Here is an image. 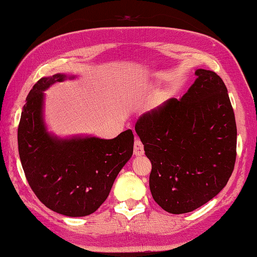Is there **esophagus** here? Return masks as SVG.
<instances>
[{
    "label": "esophagus",
    "mask_w": 257,
    "mask_h": 257,
    "mask_svg": "<svg viewBox=\"0 0 257 257\" xmlns=\"http://www.w3.org/2000/svg\"><path fill=\"white\" fill-rule=\"evenodd\" d=\"M134 153H135V156H137V157L143 156V153H145V147H143V143L138 138H136V140H135Z\"/></svg>",
    "instance_id": "34e87169"
}]
</instances>
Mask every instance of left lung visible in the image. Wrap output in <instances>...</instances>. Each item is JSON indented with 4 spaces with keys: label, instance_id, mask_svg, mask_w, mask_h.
<instances>
[{
    "label": "left lung",
    "instance_id": "left-lung-1",
    "mask_svg": "<svg viewBox=\"0 0 257 257\" xmlns=\"http://www.w3.org/2000/svg\"><path fill=\"white\" fill-rule=\"evenodd\" d=\"M195 74L181 99L146 112L135 127L152 164L153 199L174 214L193 211L221 192L236 159L228 89L213 71L198 69Z\"/></svg>",
    "mask_w": 257,
    "mask_h": 257
}]
</instances>
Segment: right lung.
Masks as SVG:
<instances>
[{"mask_svg": "<svg viewBox=\"0 0 257 257\" xmlns=\"http://www.w3.org/2000/svg\"><path fill=\"white\" fill-rule=\"evenodd\" d=\"M64 74L41 77L29 92L17 130L24 173L35 195L49 209L68 217L96 211L109 195L118 173L134 152L133 130L114 139H59L47 133L44 91Z\"/></svg>", "mask_w": 257, "mask_h": 257, "instance_id": "obj_1", "label": "right lung"}]
</instances>
